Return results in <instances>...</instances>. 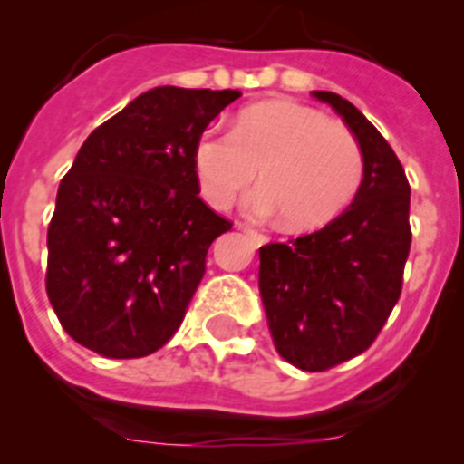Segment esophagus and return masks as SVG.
<instances>
[{
  "mask_svg": "<svg viewBox=\"0 0 464 464\" xmlns=\"http://www.w3.org/2000/svg\"><path fill=\"white\" fill-rule=\"evenodd\" d=\"M242 231L246 233V236L251 237V242H254V245H266V242H269V237L265 236V233H258V231H254V228H249V227H240Z\"/></svg>",
  "mask_w": 464,
  "mask_h": 464,
  "instance_id": "obj_1",
  "label": "esophagus"
}]
</instances>
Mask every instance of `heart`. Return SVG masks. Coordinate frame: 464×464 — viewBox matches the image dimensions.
Instances as JSON below:
<instances>
[{
  "instance_id": "obj_1",
  "label": "heart",
  "mask_w": 464,
  "mask_h": 464,
  "mask_svg": "<svg viewBox=\"0 0 464 464\" xmlns=\"http://www.w3.org/2000/svg\"><path fill=\"white\" fill-rule=\"evenodd\" d=\"M193 163L215 208H228L260 168L262 186L246 198V210L254 218L280 215L294 233L314 231L343 213L363 177L357 139L323 111L292 101L246 107L233 132L206 130Z\"/></svg>"
}]
</instances>
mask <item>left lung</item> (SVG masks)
I'll return each mask as SVG.
<instances>
[{
    "instance_id": "obj_1",
    "label": "left lung",
    "mask_w": 464,
    "mask_h": 464,
    "mask_svg": "<svg viewBox=\"0 0 464 464\" xmlns=\"http://www.w3.org/2000/svg\"><path fill=\"white\" fill-rule=\"evenodd\" d=\"M312 93L354 134L363 179L353 204L321 231L260 246L258 287L280 357L321 372L368 350L400 298L411 186L397 154L353 102Z\"/></svg>"
}]
</instances>
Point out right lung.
<instances>
[{"label":"right lung","instance_id":"add662e5","mask_svg":"<svg viewBox=\"0 0 464 464\" xmlns=\"http://www.w3.org/2000/svg\"><path fill=\"white\" fill-rule=\"evenodd\" d=\"M233 89L154 87L93 130L60 181L46 294L64 332L110 359L152 354L181 325L231 222L199 199L193 150Z\"/></svg>","mask_w":464,"mask_h":464}]
</instances>
